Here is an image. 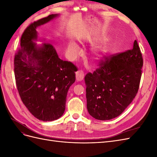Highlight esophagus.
<instances>
[{
    "mask_svg": "<svg viewBox=\"0 0 157 157\" xmlns=\"http://www.w3.org/2000/svg\"><path fill=\"white\" fill-rule=\"evenodd\" d=\"M84 77V73L83 71L82 70H78L76 72V78L78 80V81H81L83 80Z\"/></svg>",
    "mask_w": 157,
    "mask_h": 157,
    "instance_id": "1",
    "label": "esophagus"
}]
</instances>
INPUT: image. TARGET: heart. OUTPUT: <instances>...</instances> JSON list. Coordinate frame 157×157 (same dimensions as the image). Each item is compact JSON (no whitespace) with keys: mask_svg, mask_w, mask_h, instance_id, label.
<instances>
[{"mask_svg":"<svg viewBox=\"0 0 157 157\" xmlns=\"http://www.w3.org/2000/svg\"><path fill=\"white\" fill-rule=\"evenodd\" d=\"M81 48L75 42H71L67 46V54L68 58L73 60L76 59L77 57L81 53ZM106 50H103V53H105Z\"/></svg>","mask_w":157,"mask_h":157,"instance_id":"heart-1","label":"heart"}]
</instances>
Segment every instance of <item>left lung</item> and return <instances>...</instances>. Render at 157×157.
I'll return each mask as SVG.
<instances>
[{
  "instance_id": "left-lung-1",
  "label": "left lung",
  "mask_w": 157,
  "mask_h": 157,
  "mask_svg": "<svg viewBox=\"0 0 157 157\" xmlns=\"http://www.w3.org/2000/svg\"><path fill=\"white\" fill-rule=\"evenodd\" d=\"M103 58L99 67L87 73L84 80L89 114L107 121L119 116L136 97L144 60L137 40L132 49Z\"/></svg>"
}]
</instances>
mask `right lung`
I'll return each mask as SVG.
<instances>
[{
    "label": "right lung",
    "instance_id": "obj_1",
    "mask_svg": "<svg viewBox=\"0 0 157 157\" xmlns=\"http://www.w3.org/2000/svg\"><path fill=\"white\" fill-rule=\"evenodd\" d=\"M58 14L34 21L21 37V48L14 58V75L21 101L32 115L42 121H52L63 115L69 87L75 81L76 66L59 58L53 45L37 46V27Z\"/></svg>",
    "mask_w": 157,
    "mask_h": 157
}]
</instances>
